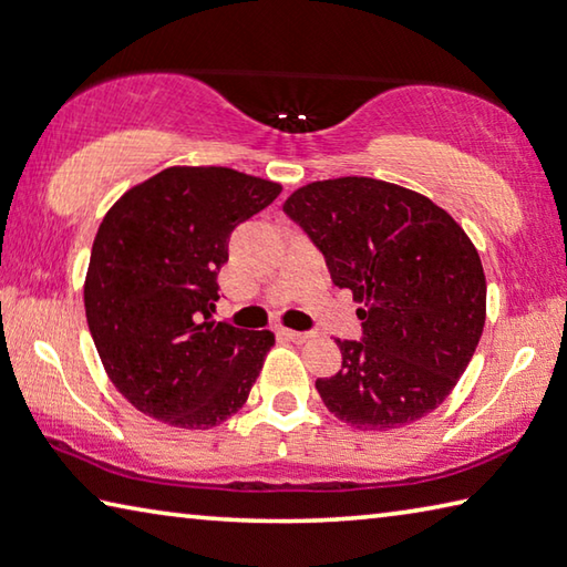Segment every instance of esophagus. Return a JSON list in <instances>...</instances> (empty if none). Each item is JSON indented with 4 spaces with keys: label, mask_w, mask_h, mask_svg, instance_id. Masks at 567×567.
<instances>
[{
    "label": "esophagus",
    "mask_w": 567,
    "mask_h": 567,
    "mask_svg": "<svg viewBox=\"0 0 567 567\" xmlns=\"http://www.w3.org/2000/svg\"><path fill=\"white\" fill-rule=\"evenodd\" d=\"M281 336L293 340V343H306V340L313 338V333H308V330H291V328H281Z\"/></svg>",
    "instance_id": "obj_1"
}]
</instances>
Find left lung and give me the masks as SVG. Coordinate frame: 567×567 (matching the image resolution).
Instances as JSON below:
<instances>
[{
    "instance_id": "obj_1",
    "label": "left lung",
    "mask_w": 567,
    "mask_h": 567,
    "mask_svg": "<svg viewBox=\"0 0 567 567\" xmlns=\"http://www.w3.org/2000/svg\"><path fill=\"white\" fill-rule=\"evenodd\" d=\"M284 212L362 303V338L336 340L343 365L316 380L326 408L358 430H394L440 408L486 320L484 266L464 229L424 195L372 177L311 183Z\"/></svg>"
}]
</instances>
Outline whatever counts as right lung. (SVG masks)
<instances>
[{
	"instance_id": "right-lung-1",
	"label": "right lung",
	"mask_w": 567,
	"mask_h": 567,
	"mask_svg": "<svg viewBox=\"0 0 567 567\" xmlns=\"http://www.w3.org/2000/svg\"><path fill=\"white\" fill-rule=\"evenodd\" d=\"M281 195L229 167H167L127 189L95 234L83 303L111 382L135 410L183 430L237 412L271 330L215 323L229 237Z\"/></svg>"
}]
</instances>
